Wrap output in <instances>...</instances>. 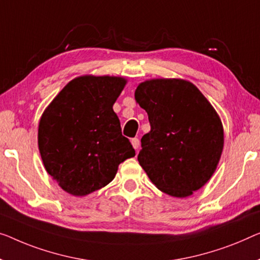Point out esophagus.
Here are the masks:
<instances>
[{
  "instance_id": "34e87169",
  "label": "esophagus",
  "mask_w": 260,
  "mask_h": 260,
  "mask_svg": "<svg viewBox=\"0 0 260 260\" xmlns=\"http://www.w3.org/2000/svg\"><path fill=\"white\" fill-rule=\"evenodd\" d=\"M132 145H133L134 149L137 150V152H138V149H139V146H140V140H139L138 138H134V139H132Z\"/></svg>"
}]
</instances>
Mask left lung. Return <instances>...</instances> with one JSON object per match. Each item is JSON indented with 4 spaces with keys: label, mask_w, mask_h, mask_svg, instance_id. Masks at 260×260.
I'll return each mask as SVG.
<instances>
[{
    "label": "left lung",
    "mask_w": 260,
    "mask_h": 260,
    "mask_svg": "<svg viewBox=\"0 0 260 260\" xmlns=\"http://www.w3.org/2000/svg\"><path fill=\"white\" fill-rule=\"evenodd\" d=\"M148 114L138 161L150 181L173 197L190 196L210 180L224 145L222 121L195 85L183 79H150L135 90Z\"/></svg>",
    "instance_id": "obj_1"
}]
</instances>
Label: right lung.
<instances>
[{"instance_id":"obj_1","label":"right lung","mask_w":260,"mask_h":260,"mask_svg":"<svg viewBox=\"0 0 260 260\" xmlns=\"http://www.w3.org/2000/svg\"><path fill=\"white\" fill-rule=\"evenodd\" d=\"M127 83L121 77L81 76L58 93L42 114L38 148L59 187L85 196L114 179L135 150L121 133L113 105Z\"/></svg>"}]
</instances>
